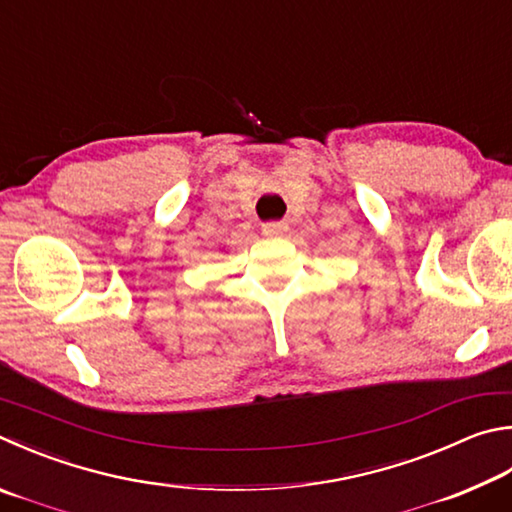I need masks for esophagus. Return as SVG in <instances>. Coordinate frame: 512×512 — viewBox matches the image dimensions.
<instances>
[{"mask_svg": "<svg viewBox=\"0 0 512 512\" xmlns=\"http://www.w3.org/2000/svg\"><path fill=\"white\" fill-rule=\"evenodd\" d=\"M262 232L266 237H284L288 232L286 221H268V224L262 226Z\"/></svg>", "mask_w": 512, "mask_h": 512, "instance_id": "1", "label": "esophagus"}]
</instances>
